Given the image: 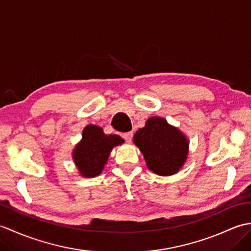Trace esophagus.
<instances>
[{"label":"esophagus","instance_id":"1","mask_svg":"<svg viewBox=\"0 0 251 251\" xmlns=\"http://www.w3.org/2000/svg\"><path fill=\"white\" fill-rule=\"evenodd\" d=\"M132 131H129V132H126V134L123 135V137H124V139L127 141V142H130L131 139H132Z\"/></svg>","mask_w":251,"mask_h":251}]
</instances>
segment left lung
<instances>
[{"mask_svg": "<svg viewBox=\"0 0 251 251\" xmlns=\"http://www.w3.org/2000/svg\"><path fill=\"white\" fill-rule=\"evenodd\" d=\"M134 143L143 154L148 168L158 176L177 174L188 159V137L161 116L150 117L145 127L137 130Z\"/></svg>", "mask_w": 251, "mask_h": 251, "instance_id": "8db88e82", "label": "left lung"}]
</instances>
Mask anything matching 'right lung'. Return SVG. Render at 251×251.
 <instances>
[{
  "label": "right lung",
  "mask_w": 251,
  "mask_h": 251,
  "mask_svg": "<svg viewBox=\"0 0 251 251\" xmlns=\"http://www.w3.org/2000/svg\"><path fill=\"white\" fill-rule=\"evenodd\" d=\"M124 142L117 135H105L100 126L87 125L83 129L81 141L72 151L73 162L79 176L84 178L97 177L104 169L113 148Z\"/></svg>",
  "instance_id": "add662e5"
}]
</instances>
